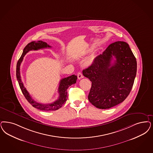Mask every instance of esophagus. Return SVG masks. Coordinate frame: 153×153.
<instances>
[{
  "instance_id": "34e87169",
  "label": "esophagus",
  "mask_w": 153,
  "mask_h": 153,
  "mask_svg": "<svg viewBox=\"0 0 153 153\" xmlns=\"http://www.w3.org/2000/svg\"><path fill=\"white\" fill-rule=\"evenodd\" d=\"M77 77H78V79H81L82 78L84 77V76H83V75H82V74L81 72H79L77 74Z\"/></svg>"
}]
</instances>
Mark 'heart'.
Wrapping results in <instances>:
<instances>
[{"instance_id": "heart-1", "label": "heart", "mask_w": 153, "mask_h": 153, "mask_svg": "<svg viewBox=\"0 0 153 153\" xmlns=\"http://www.w3.org/2000/svg\"><path fill=\"white\" fill-rule=\"evenodd\" d=\"M93 50V46H91V48H89V50H88V52H90V51H91ZM93 60H94V57H93V56H92V57L90 58L89 59H88V60L87 61V64H88V65L91 64L93 63Z\"/></svg>"}]
</instances>
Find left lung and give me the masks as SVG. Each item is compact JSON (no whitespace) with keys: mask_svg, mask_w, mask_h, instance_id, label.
Listing matches in <instances>:
<instances>
[{"mask_svg":"<svg viewBox=\"0 0 153 153\" xmlns=\"http://www.w3.org/2000/svg\"><path fill=\"white\" fill-rule=\"evenodd\" d=\"M136 72V59L129 45L123 41L110 45L82 71L91 81L90 102L100 109L110 108L123 102L132 90Z\"/></svg>","mask_w":153,"mask_h":153,"instance_id":"1","label":"left lung"}]
</instances>
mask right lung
I'll list each match as a JSON object with an SVG mask.
<instances>
[{"mask_svg":"<svg viewBox=\"0 0 153 153\" xmlns=\"http://www.w3.org/2000/svg\"><path fill=\"white\" fill-rule=\"evenodd\" d=\"M47 48H51V47L49 46L47 43L43 42L42 41H38L37 42L33 41L28 43L24 48L23 53L21 55V57L17 62V66H16V77L20 86V88L22 92V94L25 96L27 100L30 103V105H32L33 107L43 111H55L58 110L59 108H60V107H62V105L65 103L68 98L67 89L70 86L76 82V80L77 79V76L73 74L72 76H69L68 77L64 78L61 79L60 81L59 86L58 88V93L59 94V96L58 100L53 102L52 103L43 104V103L36 102L32 98V97L29 94L26 88L24 87L23 82L21 81L20 71V64L24 59V56L26 55L27 53H28L29 51L38 50L40 49Z\"/></svg>","mask_w":153,"mask_h":153,"instance_id":"add662e5","label":"right lung"}]
</instances>
